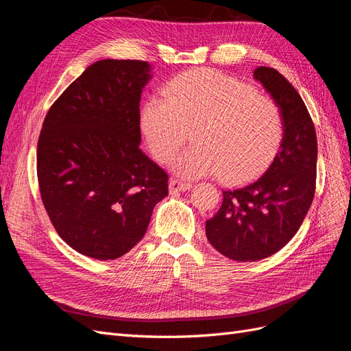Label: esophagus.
I'll return each mask as SVG.
<instances>
[{
	"label": "esophagus",
	"mask_w": 351,
	"mask_h": 351,
	"mask_svg": "<svg viewBox=\"0 0 351 351\" xmlns=\"http://www.w3.org/2000/svg\"><path fill=\"white\" fill-rule=\"evenodd\" d=\"M192 187V184L187 183V182H180V180L173 178L171 182H169V193L174 195L177 192H184V190H189Z\"/></svg>",
	"instance_id": "esophagus-1"
}]
</instances>
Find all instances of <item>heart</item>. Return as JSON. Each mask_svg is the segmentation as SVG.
<instances>
[{"label": "heart", "instance_id": "heart-1", "mask_svg": "<svg viewBox=\"0 0 351 351\" xmlns=\"http://www.w3.org/2000/svg\"><path fill=\"white\" fill-rule=\"evenodd\" d=\"M142 108L141 125L151 152L167 164L193 134L195 145L173 162L184 177L215 176L240 184L261 176L278 155L284 120L274 99L217 70L178 74Z\"/></svg>", "mask_w": 351, "mask_h": 351}]
</instances>
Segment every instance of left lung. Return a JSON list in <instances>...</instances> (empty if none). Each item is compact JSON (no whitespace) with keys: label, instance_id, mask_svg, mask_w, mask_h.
Listing matches in <instances>:
<instances>
[{"label":"left lung","instance_id":"obj_1","mask_svg":"<svg viewBox=\"0 0 351 351\" xmlns=\"http://www.w3.org/2000/svg\"><path fill=\"white\" fill-rule=\"evenodd\" d=\"M253 77L281 110L282 145L262 177L224 190L221 208L206 221L212 246L240 262L261 261L281 250L300 228L316 189V132L299 92L272 67H258Z\"/></svg>","mask_w":351,"mask_h":351}]
</instances>
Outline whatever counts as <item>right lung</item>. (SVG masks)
<instances>
[{
  "label": "right lung",
  "instance_id": "obj_1",
  "mask_svg": "<svg viewBox=\"0 0 351 351\" xmlns=\"http://www.w3.org/2000/svg\"><path fill=\"white\" fill-rule=\"evenodd\" d=\"M151 66L93 62L51 105L36 151L39 192L71 249L114 261L145 236L168 174L141 151V95Z\"/></svg>",
  "mask_w": 351,
  "mask_h": 351
}]
</instances>
